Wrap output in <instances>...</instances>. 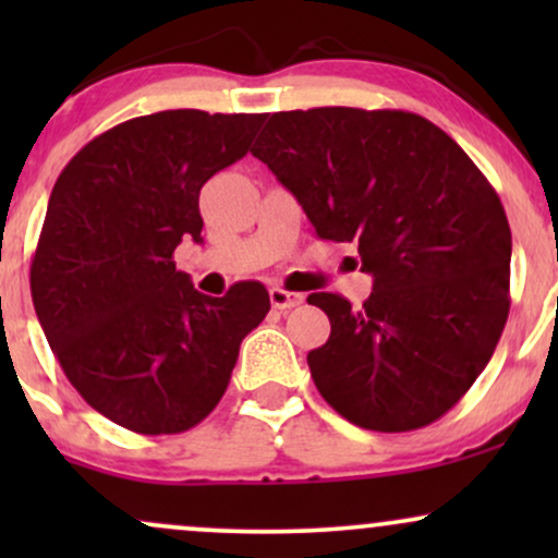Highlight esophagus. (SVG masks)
Returning a JSON list of instances; mask_svg holds the SVG:
<instances>
[{
	"mask_svg": "<svg viewBox=\"0 0 558 558\" xmlns=\"http://www.w3.org/2000/svg\"><path fill=\"white\" fill-rule=\"evenodd\" d=\"M301 301H304V296L296 291H286V288H280V286L270 288V304L275 306V310H291V306H299Z\"/></svg>",
	"mask_w": 558,
	"mask_h": 558,
	"instance_id": "esophagus-1",
	"label": "esophagus"
}]
</instances>
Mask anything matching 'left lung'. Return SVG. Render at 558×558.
Returning a JSON list of instances; mask_svg holds the SVG:
<instances>
[{"label":"left lung","instance_id":"obj_1","mask_svg":"<svg viewBox=\"0 0 558 558\" xmlns=\"http://www.w3.org/2000/svg\"><path fill=\"white\" fill-rule=\"evenodd\" d=\"M252 155L323 241L354 243L375 278L360 310L312 293L330 338L310 351L323 399L364 430L440 420L490 362L509 317L511 230L488 178L422 114L275 112Z\"/></svg>","mask_w":558,"mask_h":558}]
</instances>
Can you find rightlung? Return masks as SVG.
I'll list each match as a JSON object with an SVG mask.
<instances>
[{
  "mask_svg": "<svg viewBox=\"0 0 558 558\" xmlns=\"http://www.w3.org/2000/svg\"><path fill=\"white\" fill-rule=\"evenodd\" d=\"M262 120L144 114L88 141L57 178L31 296L62 373L114 425L141 435L198 425L270 312L257 280L204 296L172 262L185 235L202 241V185L246 155Z\"/></svg>",
  "mask_w": 558,
  "mask_h": 558,
  "instance_id": "right-lung-1",
  "label": "right lung"
}]
</instances>
